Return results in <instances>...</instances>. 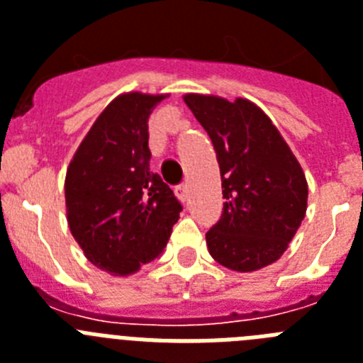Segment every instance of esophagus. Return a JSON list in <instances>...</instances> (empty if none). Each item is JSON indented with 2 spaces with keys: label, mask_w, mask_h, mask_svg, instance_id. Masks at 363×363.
Instances as JSON below:
<instances>
[{
  "label": "esophagus",
  "mask_w": 363,
  "mask_h": 363,
  "mask_svg": "<svg viewBox=\"0 0 363 363\" xmlns=\"http://www.w3.org/2000/svg\"><path fill=\"white\" fill-rule=\"evenodd\" d=\"M176 196H178V200L187 201V198H189V185L187 184L178 185V187H176Z\"/></svg>",
  "instance_id": "obj_1"
}]
</instances>
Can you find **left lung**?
<instances>
[{
    "label": "left lung",
    "mask_w": 363,
    "mask_h": 363,
    "mask_svg": "<svg viewBox=\"0 0 363 363\" xmlns=\"http://www.w3.org/2000/svg\"><path fill=\"white\" fill-rule=\"evenodd\" d=\"M220 165L223 213L205 234L218 264L252 272L287 251L307 211V179L277 125L245 98L185 94Z\"/></svg>",
    "instance_id": "1"
}]
</instances>
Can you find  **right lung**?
Segmentation results:
<instances>
[{
  "label": "right lung",
  "mask_w": 363,
  "mask_h": 363,
  "mask_svg": "<svg viewBox=\"0 0 363 363\" xmlns=\"http://www.w3.org/2000/svg\"><path fill=\"white\" fill-rule=\"evenodd\" d=\"M167 96H116L67 167L70 233L85 258L114 277L136 274L160 258L182 213L174 192L149 167V118Z\"/></svg>",
  "instance_id": "obj_1"
}]
</instances>
